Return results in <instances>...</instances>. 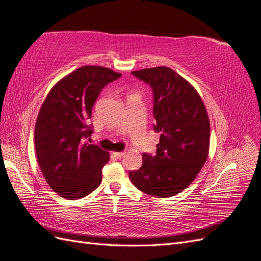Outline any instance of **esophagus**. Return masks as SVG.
<instances>
[{
  "instance_id": "obj_1",
  "label": "esophagus",
  "mask_w": 261,
  "mask_h": 261,
  "mask_svg": "<svg viewBox=\"0 0 261 261\" xmlns=\"http://www.w3.org/2000/svg\"><path fill=\"white\" fill-rule=\"evenodd\" d=\"M114 155H115V157H117V158H123V156L125 155V152L124 151H116V152H114Z\"/></svg>"
}]
</instances>
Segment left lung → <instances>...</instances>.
I'll return each instance as SVG.
<instances>
[{
	"mask_svg": "<svg viewBox=\"0 0 261 261\" xmlns=\"http://www.w3.org/2000/svg\"><path fill=\"white\" fill-rule=\"evenodd\" d=\"M132 74L152 91V128L161 133L156 154H143V165L128 173L143 193L167 198L187 188L205 164L211 124L198 93L169 67L145 68Z\"/></svg>",
	"mask_w": 261,
	"mask_h": 261,
	"instance_id": "8db88e82",
	"label": "left lung"
}]
</instances>
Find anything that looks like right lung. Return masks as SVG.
<instances>
[{
	"label": "right lung",
	"mask_w": 261,
	"mask_h": 261,
	"mask_svg": "<svg viewBox=\"0 0 261 261\" xmlns=\"http://www.w3.org/2000/svg\"><path fill=\"white\" fill-rule=\"evenodd\" d=\"M122 74L101 66H82L50 90L37 116V162L49 187L63 198L79 199L101 181L109 152L87 144L92 109L101 90Z\"/></svg>",
	"instance_id": "1"
}]
</instances>
